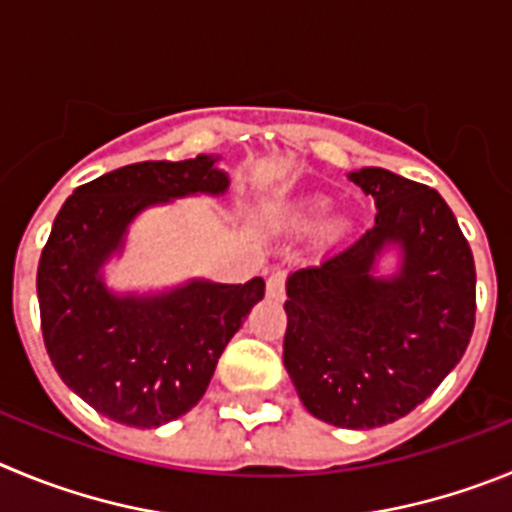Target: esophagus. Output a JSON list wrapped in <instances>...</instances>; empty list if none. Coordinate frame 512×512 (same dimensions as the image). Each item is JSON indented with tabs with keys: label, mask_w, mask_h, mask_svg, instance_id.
I'll return each instance as SVG.
<instances>
[{
	"label": "esophagus",
	"mask_w": 512,
	"mask_h": 512,
	"mask_svg": "<svg viewBox=\"0 0 512 512\" xmlns=\"http://www.w3.org/2000/svg\"><path fill=\"white\" fill-rule=\"evenodd\" d=\"M285 270H273L270 278H267V296L275 298V301H283L285 298Z\"/></svg>",
	"instance_id": "esophagus-1"
}]
</instances>
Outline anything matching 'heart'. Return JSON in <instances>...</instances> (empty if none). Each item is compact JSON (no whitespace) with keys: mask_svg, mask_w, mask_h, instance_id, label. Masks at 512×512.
<instances>
[{"mask_svg":"<svg viewBox=\"0 0 512 512\" xmlns=\"http://www.w3.org/2000/svg\"><path fill=\"white\" fill-rule=\"evenodd\" d=\"M326 209V204L321 199H311V201H303V204H298L296 209H293V222L296 224H303V227H308V224H313L316 219L321 216V211Z\"/></svg>","mask_w":512,"mask_h":512,"instance_id":"b5f03b06","label":"heart"}]
</instances>
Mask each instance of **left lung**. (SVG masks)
<instances>
[{"instance_id": "8db88e82", "label": "left lung", "mask_w": 512, "mask_h": 512, "mask_svg": "<svg viewBox=\"0 0 512 512\" xmlns=\"http://www.w3.org/2000/svg\"><path fill=\"white\" fill-rule=\"evenodd\" d=\"M349 178L375 199V227L290 275L283 362L308 413L375 428L408 416L457 367L474 331L477 275L434 188L382 168ZM390 241L404 247V270L377 281L369 270Z\"/></svg>"}]
</instances>
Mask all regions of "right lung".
<instances>
[{
    "mask_svg": "<svg viewBox=\"0 0 512 512\" xmlns=\"http://www.w3.org/2000/svg\"><path fill=\"white\" fill-rule=\"evenodd\" d=\"M214 160H145L78 186L53 222L38 265L43 342L68 388L101 416L153 428L204 398L209 380L265 280L191 283L160 298H114L99 275L145 206L222 193Z\"/></svg>",
    "mask_w": 512,
    "mask_h": 512,
    "instance_id": "add662e5",
    "label": "right lung"
}]
</instances>
